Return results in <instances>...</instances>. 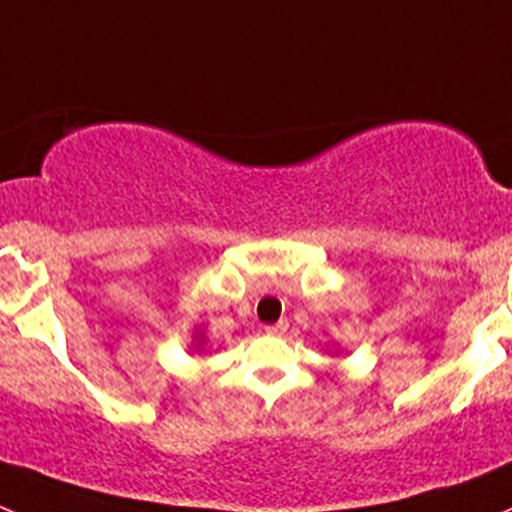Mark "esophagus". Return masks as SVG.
<instances>
[{
    "instance_id": "obj_1",
    "label": "esophagus",
    "mask_w": 512,
    "mask_h": 512,
    "mask_svg": "<svg viewBox=\"0 0 512 512\" xmlns=\"http://www.w3.org/2000/svg\"><path fill=\"white\" fill-rule=\"evenodd\" d=\"M286 329H289V321H279V324H271V326H266L264 332L269 334V337H284V334H286Z\"/></svg>"
}]
</instances>
